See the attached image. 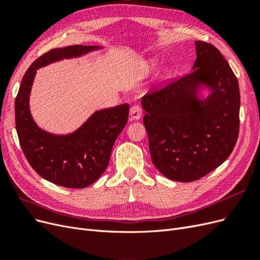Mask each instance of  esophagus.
<instances>
[{"label": "esophagus", "instance_id": "34e87169", "mask_svg": "<svg viewBox=\"0 0 260 260\" xmlns=\"http://www.w3.org/2000/svg\"><path fill=\"white\" fill-rule=\"evenodd\" d=\"M130 120H139L141 117H142V108L139 105H133L130 108V113H129Z\"/></svg>", "mask_w": 260, "mask_h": 260}]
</instances>
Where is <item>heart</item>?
<instances>
[{
  "mask_svg": "<svg viewBox=\"0 0 260 260\" xmlns=\"http://www.w3.org/2000/svg\"><path fill=\"white\" fill-rule=\"evenodd\" d=\"M155 65V61L154 60H152V61H149L148 62V68H151V67H153Z\"/></svg>",
  "mask_w": 260,
  "mask_h": 260,
  "instance_id": "heart-1",
  "label": "heart"
}]
</instances>
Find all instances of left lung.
<instances>
[{
	"instance_id": "8db88e82",
	"label": "left lung",
	"mask_w": 260,
	"mask_h": 260,
	"mask_svg": "<svg viewBox=\"0 0 260 260\" xmlns=\"http://www.w3.org/2000/svg\"><path fill=\"white\" fill-rule=\"evenodd\" d=\"M195 50L192 73L141 101L154 166L179 182L219 167L239 137L237 77L214 45L195 41Z\"/></svg>"
}]
</instances>
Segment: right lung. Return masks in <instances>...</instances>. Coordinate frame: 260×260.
<instances>
[{"label": "right lung", "instance_id": "1", "mask_svg": "<svg viewBox=\"0 0 260 260\" xmlns=\"http://www.w3.org/2000/svg\"><path fill=\"white\" fill-rule=\"evenodd\" d=\"M103 46L70 45L54 49L36 59L23 76L15 100V121L19 143L30 166L50 182L83 188L103 175L117 137L127 124L129 104L94 112L68 135L41 129L30 112L29 99L37 70L52 62L83 56Z\"/></svg>", "mask_w": 260, "mask_h": 260}]
</instances>
